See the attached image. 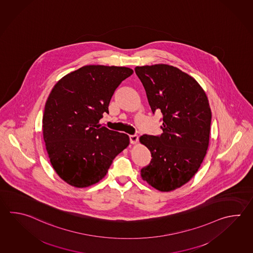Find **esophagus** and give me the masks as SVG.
I'll use <instances>...</instances> for the list:
<instances>
[{"label": "esophagus", "instance_id": "34e87169", "mask_svg": "<svg viewBox=\"0 0 253 253\" xmlns=\"http://www.w3.org/2000/svg\"><path fill=\"white\" fill-rule=\"evenodd\" d=\"M138 139H139L138 135H130L129 136V141L131 144H136L138 142Z\"/></svg>", "mask_w": 253, "mask_h": 253}]
</instances>
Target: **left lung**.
I'll return each instance as SVG.
<instances>
[{
  "label": "left lung",
  "mask_w": 253,
  "mask_h": 253,
  "mask_svg": "<svg viewBox=\"0 0 253 253\" xmlns=\"http://www.w3.org/2000/svg\"><path fill=\"white\" fill-rule=\"evenodd\" d=\"M135 73L152 113L163 114V133L139 138L152 158L140 175L158 190H175L195 175L207 155L211 119L207 94L195 78L172 66L136 67Z\"/></svg>",
  "instance_id": "left-lung-1"
}]
</instances>
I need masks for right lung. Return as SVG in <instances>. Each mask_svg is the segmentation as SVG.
<instances>
[{
  "label": "right lung",
  "instance_id": "right-lung-1",
  "mask_svg": "<svg viewBox=\"0 0 253 253\" xmlns=\"http://www.w3.org/2000/svg\"><path fill=\"white\" fill-rule=\"evenodd\" d=\"M129 67L89 65L67 74L49 93L42 119L43 138L53 169L70 186L103 179L129 136L100 127L114 91L129 78Z\"/></svg>",
  "mask_w": 253,
  "mask_h": 253
}]
</instances>
